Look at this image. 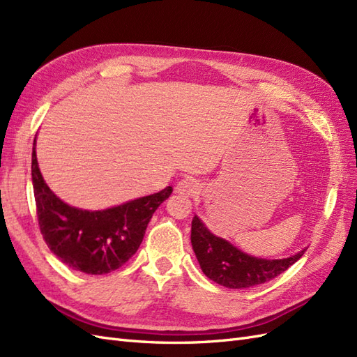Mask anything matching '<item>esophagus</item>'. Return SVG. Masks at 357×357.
<instances>
[{
    "mask_svg": "<svg viewBox=\"0 0 357 357\" xmlns=\"http://www.w3.org/2000/svg\"><path fill=\"white\" fill-rule=\"evenodd\" d=\"M176 190L181 195H195L199 190V183L193 178H183L177 183Z\"/></svg>",
    "mask_w": 357,
    "mask_h": 357,
    "instance_id": "1",
    "label": "esophagus"
}]
</instances>
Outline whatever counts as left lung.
Wrapping results in <instances>:
<instances>
[{
	"label": "left lung",
	"instance_id": "8db88e82",
	"mask_svg": "<svg viewBox=\"0 0 357 357\" xmlns=\"http://www.w3.org/2000/svg\"><path fill=\"white\" fill-rule=\"evenodd\" d=\"M190 241L202 273L213 282L229 289L264 284L284 273L305 252L275 261L253 257L211 234L198 215L192 220Z\"/></svg>",
	"mask_w": 357,
	"mask_h": 357
}]
</instances>
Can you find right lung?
<instances>
[{"label": "right lung", "mask_w": 357, "mask_h": 357, "mask_svg": "<svg viewBox=\"0 0 357 357\" xmlns=\"http://www.w3.org/2000/svg\"><path fill=\"white\" fill-rule=\"evenodd\" d=\"M31 176L38 226L47 247L75 271L93 275L109 274L128 262L142 244L153 213L172 192L168 186L153 195L101 211L70 207L43 178L36 142Z\"/></svg>", "instance_id": "obj_1"}]
</instances>
